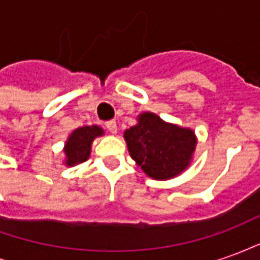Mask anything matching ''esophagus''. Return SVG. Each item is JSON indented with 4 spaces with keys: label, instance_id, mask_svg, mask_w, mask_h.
Masks as SVG:
<instances>
[{
    "label": "esophagus",
    "instance_id": "esophagus-1",
    "mask_svg": "<svg viewBox=\"0 0 260 260\" xmlns=\"http://www.w3.org/2000/svg\"><path fill=\"white\" fill-rule=\"evenodd\" d=\"M106 128H107L108 132H111V134H117V131H118V128H117V122L113 121V119L106 122Z\"/></svg>",
    "mask_w": 260,
    "mask_h": 260
}]
</instances>
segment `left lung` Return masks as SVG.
<instances>
[{
    "label": "left lung",
    "mask_w": 260,
    "mask_h": 260,
    "mask_svg": "<svg viewBox=\"0 0 260 260\" xmlns=\"http://www.w3.org/2000/svg\"><path fill=\"white\" fill-rule=\"evenodd\" d=\"M131 157L154 180H170L189 166L196 147L195 132L143 113L124 132Z\"/></svg>",
    "instance_id": "obj_1"
}]
</instances>
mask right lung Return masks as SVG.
I'll list each match as a JSON object with an SVG mask.
<instances>
[{
	"label": "right lung",
	"instance_id": "1",
	"mask_svg": "<svg viewBox=\"0 0 260 260\" xmlns=\"http://www.w3.org/2000/svg\"><path fill=\"white\" fill-rule=\"evenodd\" d=\"M104 131L97 125L91 126H82L75 129L69 135L68 141L65 143V164L72 167L75 164H79L86 161L90 156L91 142L96 139L97 136H102Z\"/></svg>",
	"mask_w": 260,
	"mask_h": 260
}]
</instances>
